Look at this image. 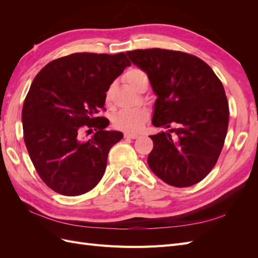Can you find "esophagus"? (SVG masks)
I'll use <instances>...</instances> for the list:
<instances>
[{"label":"esophagus","instance_id":"esophagus-1","mask_svg":"<svg viewBox=\"0 0 258 258\" xmlns=\"http://www.w3.org/2000/svg\"><path fill=\"white\" fill-rule=\"evenodd\" d=\"M124 138H127V139H137V138H139V136L136 135V134H124Z\"/></svg>","mask_w":258,"mask_h":258}]
</instances>
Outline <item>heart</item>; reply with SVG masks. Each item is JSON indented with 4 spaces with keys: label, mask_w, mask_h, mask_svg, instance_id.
Returning <instances> with one entry per match:
<instances>
[{
    "label": "heart",
    "mask_w": 258,
    "mask_h": 258,
    "mask_svg": "<svg viewBox=\"0 0 258 258\" xmlns=\"http://www.w3.org/2000/svg\"><path fill=\"white\" fill-rule=\"evenodd\" d=\"M124 80L126 82L134 87L135 89L139 90L143 85H148V76L143 71L142 69L139 68H131L124 73ZM112 87L110 86L105 92V100L108 101L111 98ZM148 112L145 108H126V110H121L118 113H116L114 116V126L123 131L128 132H137L143 127V124L148 119Z\"/></svg>",
    "instance_id": "obj_1"
}]
</instances>
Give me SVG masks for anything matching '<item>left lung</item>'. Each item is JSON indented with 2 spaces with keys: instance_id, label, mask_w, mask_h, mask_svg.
<instances>
[{
  "instance_id": "obj_1",
  "label": "left lung",
  "mask_w": 258,
  "mask_h": 258,
  "mask_svg": "<svg viewBox=\"0 0 258 258\" xmlns=\"http://www.w3.org/2000/svg\"><path fill=\"white\" fill-rule=\"evenodd\" d=\"M127 54L147 74L157 95L153 124L171 128L151 136L148 166L171 186L199 183L216 165L227 135L229 107L222 82L190 53L150 48Z\"/></svg>"
}]
</instances>
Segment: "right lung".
Masks as SVG:
<instances>
[{
	"instance_id": "add662e5",
	"label": "right lung",
	"mask_w": 258,
	"mask_h": 258,
	"mask_svg": "<svg viewBox=\"0 0 258 258\" xmlns=\"http://www.w3.org/2000/svg\"><path fill=\"white\" fill-rule=\"evenodd\" d=\"M126 53L75 52L50 61L35 76L22 106L23 140L49 188L80 196L102 178L111 147L123 135L107 131L105 92L126 67ZM96 132L86 142L81 131Z\"/></svg>"
}]
</instances>
